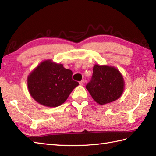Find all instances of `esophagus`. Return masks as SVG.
Listing matches in <instances>:
<instances>
[{
  "instance_id": "esophagus-1",
  "label": "esophagus",
  "mask_w": 156,
  "mask_h": 156,
  "mask_svg": "<svg viewBox=\"0 0 156 156\" xmlns=\"http://www.w3.org/2000/svg\"><path fill=\"white\" fill-rule=\"evenodd\" d=\"M84 80H81V81L80 82V85L82 86V85L84 84Z\"/></svg>"
}]
</instances>
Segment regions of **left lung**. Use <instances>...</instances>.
<instances>
[{
	"label": "left lung",
	"instance_id": "8db88e82",
	"mask_svg": "<svg viewBox=\"0 0 156 156\" xmlns=\"http://www.w3.org/2000/svg\"><path fill=\"white\" fill-rule=\"evenodd\" d=\"M86 88L96 102L104 105L121 97L125 81L121 73L113 66L95 64L91 80Z\"/></svg>",
	"mask_w": 156,
	"mask_h": 156
}]
</instances>
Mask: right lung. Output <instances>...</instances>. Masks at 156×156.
<instances>
[{
  "instance_id": "obj_1",
  "label": "right lung",
  "mask_w": 156,
  "mask_h": 156,
  "mask_svg": "<svg viewBox=\"0 0 156 156\" xmlns=\"http://www.w3.org/2000/svg\"><path fill=\"white\" fill-rule=\"evenodd\" d=\"M78 84L72 80V70L51 59L41 62L27 78L28 90L31 97L48 107L62 105Z\"/></svg>"
}]
</instances>
